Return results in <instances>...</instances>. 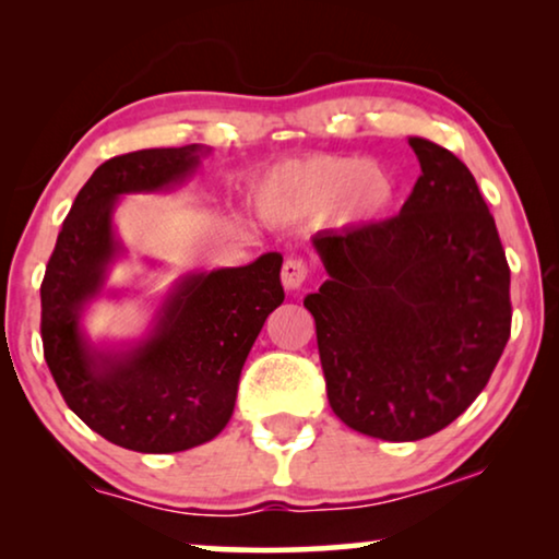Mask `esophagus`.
<instances>
[{"label":"esophagus","instance_id":"1","mask_svg":"<svg viewBox=\"0 0 559 559\" xmlns=\"http://www.w3.org/2000/svg\"><path fill=\"white\" fill-rule=\"evenodd\" d=\"M305 280H308V264L302 259H287L282 264V285H285V289H300Z\"/></svg>","mask_w":559,"mask_h":559}]
</instances>
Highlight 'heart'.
<instances>
[{"mask_svg":"<svg viewBox=\"0 0 559 559\" xmlns=\"http://www.w3.org/2000/svg\"><path fill=\"white\" fill-rule=\"evenodd\" d=\"M396 178L361 157L320 155L282 163L259 180L254 209L266 221H305L335 211L343 224H366L392 209Z\"/></svg>","mask_w":559,"mask_h":559,"instance_id":"heart-1","label":"heart"}]
</instances>
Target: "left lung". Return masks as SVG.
Returning <instances> with one entry per match:
<instances>
[{"mask_svg": "<svg viewBox=\"0 0 559 559\" xmlns=\"http://www.w3.org/2000/svg\"><path fill=\"white\" fill-rule=\"evenodd\" d=\"M409 147L423 173L400 216L312 236L328 280L305 297L335 417L389 442L461 417L511 331L507 254L476 178L425 136Z\"/></svg>", "mask_w": 559, "mask_h": 559, "instance_id": "8db88e82", "label": "left lung"}]
</instances>
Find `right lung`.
I'll use <instances>...</instances> for the list:
<instances>
[{
  "instance_id": "add662e5",
  "label": "right lung",
  "mask_w": 559,
  "mask_h": 559,
  "mask_svg": "<svg viewBox=\"0 0 559 559\" xmlns=\"http://www.w3.org/2000/svg\"><path fill=\"white\" fill-rule=\"evenodd\" d=\"M209 155L205 144H186L96 167L63 221L40 287L45 361L66 404L102 438L136 453H180L224 430L243 361L285 300L282 254L266 251L243 266L175 280L140 338L94 341L83 328L96 300L129 293L109 287L114 264L129 254L114 221L121 198L178 188Z\"/></svg>"
}]
</instances>
